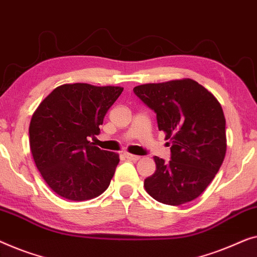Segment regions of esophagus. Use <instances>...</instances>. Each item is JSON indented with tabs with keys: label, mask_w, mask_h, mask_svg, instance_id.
Listing matches in <instances>:
<instances>
[{
	"label": "esophagus",
	"mask_w": 257,
	"mask_h": 257,
	"mask_svg": "<svg viewBox=\"0 0 257 257\" xmlns=\"http://www.w3.org/2000/svg\"><path fill=\"white\" fill-rule=\"evenodd\" d=\"M124 157L127 158V160H129V161H139L140 160V156H136V155L128 154V153L124 154Z\"/></svg>",
	"instance_id": "1"
}]
</instances>
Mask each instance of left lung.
<instances>
[{"label": "left lung", "instance_id": "left-lung-1", "mask_svg": "<svg viewBox=\"0 0 257 257\" xmlns=\"http://www.w3.org/2000/svg\"><path fill=\"white\" fill-rule=\"evenodd\" d=\"M155 111L166 134L170 161L154 157L147 192L165 205L196 199L214 178L226 155V120L218 100L192 79L146 84L133 89Z\"/></svg>", "mask_w": 257, "mask_h": 257}]
</instances>
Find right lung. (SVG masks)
<instances>
[{"instance_id":"add662e5","label":"right lung","mask_w":257,"mask_h":257,"mask_svg":"<svg viewBox=\"0 0 257 257\" xmlns=\"http://www.w3.org/2000/svg\"><path fill=\"white\" fill-rule=\"evenodd\" d=\"M123 88L66 84L49 94L32 115V156L46 184L68 200L93 199L109 186L118 155L89 142Z\"/></svg>"}]
</instances>
